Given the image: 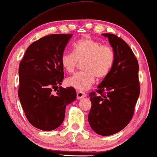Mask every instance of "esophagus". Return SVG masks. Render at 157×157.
Segmentation results:
<instances>
[{
  "instance_id": "34e87169",
  "label": "esophagus",
  "mask_w": 157,
  "mask_h": 157,
  "mask_svg": "<svg viewBox=\"0 0 157 157\" xmlns=\"http://www.w3.org/2000/svg\"><path fill=\"white\" fill-rule=\"evenodd\" d=\"M86 96V94L83 93L82 91H78L77 92V99H81V98H84Z\"/></svg>"
}]
</instances>
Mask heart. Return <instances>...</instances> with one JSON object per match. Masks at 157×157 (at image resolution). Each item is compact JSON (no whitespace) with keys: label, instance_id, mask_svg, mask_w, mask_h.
<instances>
[{"label":"heart","instance_id":"b5f03b06","mask_svg":"<svg viewBox=\"0 0 157 157\" xmlns=\"http://www.w3.org/2000/svg\"><path fill=\"white\" fill-rule=\"evenodd\" d=\"M82 62V72L76 73L66 79V84L78 91H86L98 78L107 76L112 69L115 53L108 45L90 37L78 40L74 44V52H64L61 63L68 73L74 72L78 61Z\"/></svg>","mask_w":157,"mask_h":157}]
</instances>
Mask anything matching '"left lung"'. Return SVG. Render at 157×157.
<instances>
[{
    "mask_svg": "<svg viewBox=\"0 0 157 157\" xmlns=\"http://www.w3.org/2000/svg\"><path fill=\"white\" fill-rule=\"evenodd\" d=\"M102 35L108 38L115 61L96 92L89 94L91 109L88 120L96 134L110 136L125 128L132 119L140 93L139 63L124 40L114 34Z\"/></svg>",
    "mask_w": 157,
    "mask_h": 157,
    "instance_id": "obj_1",
    "label": "left lung"
}]
</instances>
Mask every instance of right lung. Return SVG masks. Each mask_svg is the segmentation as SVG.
<instances>
[{"label": "right lung", "instance_id": "add662e5", "mask_svg": "<svg viewBox=\"0 0 157 157\" xmlns=\"http://www.w3.org/2000/svg\"><path fill=\"white\" fill-rule=\"evenodd\" d=\"M72 34H51L32 43L19 65L18 98L25 117L43 131L63 123L66 107L76 100L73 87L58 86L63 80L61 57ZM59 89L53 94V89Z\"/></svg>", "mask_w": 157, "mask_h": 157}]
</instances>
